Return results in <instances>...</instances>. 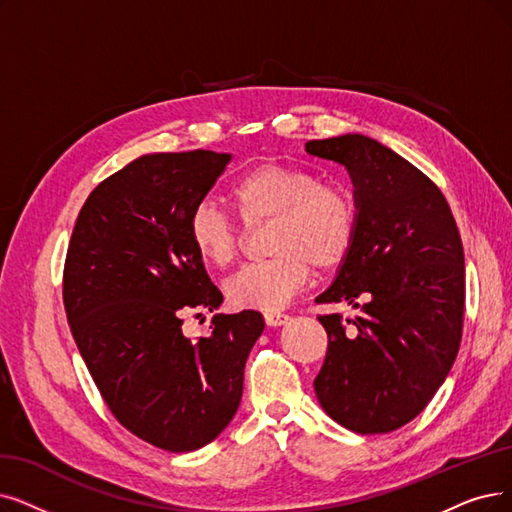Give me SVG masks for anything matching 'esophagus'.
<instances>
[{
  "label": "esophagus",
  "instance_id": "34e87169",
  "mask_svg": "<svg viewBox=\"0 0 512 512\" xmlns=\"http://www.w3.org/2000/svg\"><path fill=\"white\" fill-rule=\"evenodd\" d=\"M288 315L285 313H279V311H269V313H264V321H267V325H271V327H279V325H283V323H288Z\"/></svg>",
  "mask_w": 512,
  "mask_h": 512
}]
</instances>
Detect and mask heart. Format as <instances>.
Returning <instances> with one entry per match:
<instances>
[{
	"mask_svg": "<svg viewBox=\"0 0 512 512\" xmlns=\"http://www.w3.org/2000/svg\"><path fill=\"white\" fill-rule=\"evenodd\" d=\"M227 197L248 227L271 220L264 241L271 258L248 264L224 283L235 309H283L309 281L311 267L334 271L357 245L361 206L355 191L323 182L315 170L262 163L239 176ZM187 235L195 256L212 269L231 264L241 243L237 224L214 203H199L191 212Z\"/></svg>",
	"mask_w": 512,
	"mask_h": 512,
	"instance_id": "1",
	"label": "heart"
}]
</instances>
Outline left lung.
I'll use <instances>...</instances> for the list:
<instances>
[{"mask_svg": "<svg viewBox=\"0 0 512 512\" xmlns=\"http://www.w3.org/2000/svg\"><path fill=\"white\" fill-rule=\"evenodd\" d=\"M342 163L361 206L351 258L317 302L361 315H321L327 353L315 378L325 414L361 435L414 420L456 361L464 321V250L443 193L410 161L363 134L306 142Z\"/></svg>", "mask_w": 512, "mask_h": 512, "instance_id": "8db88e82", "label": "left lung"}]
</instances>
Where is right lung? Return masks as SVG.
Returning a JSON list of instances; mask_svg holds the SVG:
<instances>
[{
	"label": "right lung",
	"mask_w": 512,
	"mask_h": 512,
	"mask_svg": "<svg viewBox=\"0 0 512 512\" xmlns=\"http://www.w3.org/2000/svg\"><path fill=\"white\" fill-rule=\"evenodd\" d=\"M229 161L203 149L130 161L86 199L65 262L67 319L102 399L130 433L176 454L229 426L264 330L258 311H241L214 315L206 338L182 334V315L222 304L187 224Z\"/></svg>",
	"instance_id": "1"
}]
</instances>
